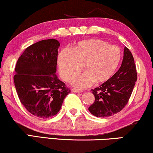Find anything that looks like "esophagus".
<instances>
[{
  "instance_id": "34e87169",
  "label": "esophagus",
  "mask_w": 153,
  "mask_h": 153,
  "mask_svg": "<svg viewBox=\"0 0 153 153\" xmlns=\"http://www.w3.org/2000/svg\"><path fill=\"white\" fill-rule=\"evenodd\" d=\"M72 92H75V93H82L83 91L80 89H77V88H72Z\"/></svg>"
}]
</instances>
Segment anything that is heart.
I'll list each match as a JSON object with an SVG mask.
<instances>
[{
	"mask_svg": "<svg viewBox=\"0 0 153 153\" xmlns=\"http://www.w3.org/2000/svg\"><path fill=\"white\" fill-rule=\"evenodd\" d=\"M123 53L118 46L110 45L99 39L79 42L73 49H62L58 56V66L62 78L71 82L81 70L85 72L74 79L76 87L89 86L111 80L122 61Z\"/></svg>",
	"mask_w": 153,
	"mask_h": 153,
	"instance_id": "heart-1",
	"label": "heart"
}]
</instances>
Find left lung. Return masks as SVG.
Returning <instances> with one entry per match:
<instances>
[{
	"label": "left lung",
	"mask_w": 153,
	"mask_h": 153,
	"mask_svg": "<svg viewBox=\"0 0 153 153\" xmlns=\"http://www.w3.org/2000/svg\"><path fill=\"white\" fill-rule=\"evenodd\" d=\"M137 80L134 59L131 51L125 47L123 62L118 72L111 80L91 90L95 100L88 108L89 111L101 118L120 112L128 102Z\"/></svg>",
	"instance_id": "8db88e82"
}]
</instances>
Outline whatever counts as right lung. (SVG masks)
Returning <instances> with one entry per match:
<instances>
[{
    "mask_svg": "<svg viewBox=\"0 0 153 153\" xmlns=\"http://www.w3.org/2000/svg\"><path fill=\"white\" fill-rule=\"evenodd\" d=\"M59 46L55 39L37 42L27 47L16 62L14 82L18 97L38 118L57 114L71 92L55 74Z\"/></svg>",
    "mask_w": 153,
    "mask_h": 153,
    "instance_id": "1",
    "label": "right lung"
}]
</instances>
